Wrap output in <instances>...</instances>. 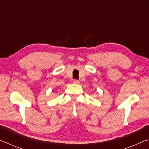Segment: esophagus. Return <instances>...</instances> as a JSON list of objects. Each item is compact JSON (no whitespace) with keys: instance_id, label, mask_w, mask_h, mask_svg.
<instances>
[{"instance_id":"obj_1","label":"esophagus","mask_w":149,"mask_h":149,"mask_svg":"<svg viewBox=\"0 0 149 149\" xmlns=\"http://www.w3.org/2000/svg\"><path fill=\"white\" fill-rule=\"evenodd\" d=\"M73 83H74V84H79V81L77 80V79H74L73 81Z\"/></svg>"}]
</instances>
